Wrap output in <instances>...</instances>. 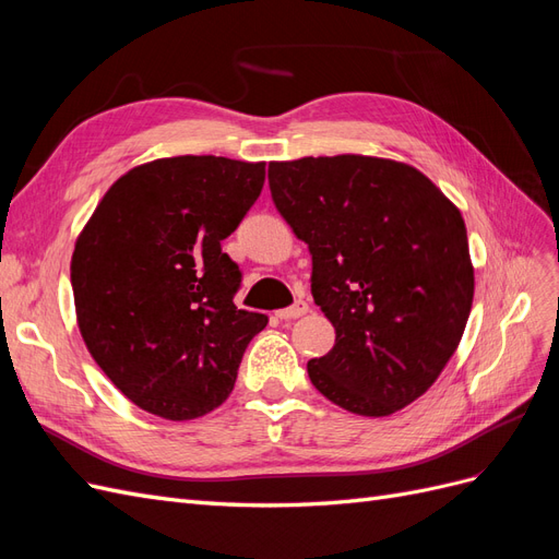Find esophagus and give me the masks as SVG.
Here are the masks:
<instances>
[{
	"label": "esophagus",
	"mask_w": 559,
	"mask_h": 559,
	"mask_svg": "<svg viewBox=\"0 0 559 559\" xmlns=\"http://www.w3.org/2000/svg\"><path fill=\"white\" fill-rule=\"evenodd\" d=\"M310 308H308V302L306 300H296L294 306H289V308H284V310H277V317L280 319H296V317H302L306 314Z\"/></svg>",
	"instance_id": "obj_1"
}]
</instances>
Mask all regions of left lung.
<instances>
[{"label":"left lung","instance_id":"8db88e82","mask_svg":"<svg viewBox=\"0 0 559 559\" xmlns=\"http://www.w3.org/2000/svg\"><path fill=\"white\" fill-rule=\"evenodd\" d=\"M277 212L312 253V298L335 329L308 361L341 408L392 415L441 376L473 302L464 218L415 167L373 156L270 163Z\"/></svg>","mask_w":559,"mask_h":559}]
</instances>
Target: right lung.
<instances>
[{"instance_id": "add662e5", "label": "right lung", "mask_w": 559, "mask_h": 559, "mask_svg": "<svg viewBox=\"0 0 559 559\" xmlns=\"http://www.w3.org/2000/svg\"><path fill=\"white\" fill-rule=\"evenodd\" d=\"M263 181L265 163L151 160L116 179L81 230L72 253L79 331L142 411L195 419L233 392L267 317L233 302L242 273L222 242Z\"/></svg>"}]
</instances>
